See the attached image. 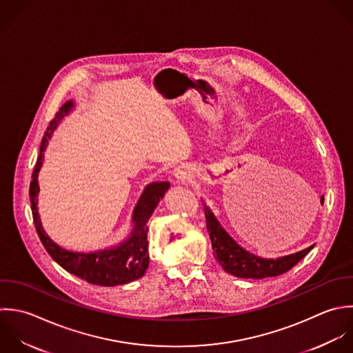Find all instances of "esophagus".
I'll list each match as a JSON object with an SVG mask.
<instances>
[{
  "label": "esophagus",
  "instance_id": "obj_1",
  "mask_svg": "<svg viewBox=\"0 0 353 353\" xmlns=\"http://www.w3.org/2000/svg\"><path fill=\"white\" fill-rule=\"evenodd\" d=\"M173 176L176 179L177 183H181V184H187L190 181V179L192 177V172L191 169L187 166V165H180L174 169L173 172Z\"/></svg>",
  "mask_w": 353,
  "mask_h": 353
}]
</instances>
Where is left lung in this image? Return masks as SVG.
<instances>
[{
    "mask_svg": "<svg viewBox=\"0 0 353 353\" xmlns=\"http://www.w3.org/2000/svg\"><path fill=\"white\" fill-rule=\"evenodd\" d=\"M206 227L212 241L213 256L223 270L236 278L243 279H264L282 275L292 270L300 260H303L314 246H310L299 253L274 259H261L249 253L239 246L220 225L212 210L203 203Z\"/></svg>",
    "mask_w": 353,
    "mask_h": 353,
    "instance_id": "obj_1",
    "label": "left lung"
}]
</instances>
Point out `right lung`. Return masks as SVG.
Here are the masks:
<instances>
[{"mask_svg":"<svg viewBox=\"0 0 353 353\" xmlns=\"http://www.w3.org/2000/svg\"><path fill=\"white\" fill-rule=\"evenodd\" d=\"M74 107L72 101L64 103L60 110L56 112L54 118L50 121L46 132L42 137L39 155L32 172V179L30 183V202L32 210V220L37 230V234L49 253V256L67 272L86 281L88 283L97 285V286H118L133 282L141 278L148 268L150 257H148V241H147V221L151 217L154 209L163 198L165 192L169 190L170 184L168 181L151 183L148 184L134 210H133V231L130 236L118 245L117 248L108 250H99L94 253H74L67 252L53 243L50 238L45 234L38 209H37V196L39 192L38 187V172L42 166L43 161V151L46 150L48 140L50 139L52 132L56 129L57 123L67 115Z\"/></svg>","mask_w":353,"mask_h":353,"instance_id":"obj_1","label":"right lung"}]
</instances>
